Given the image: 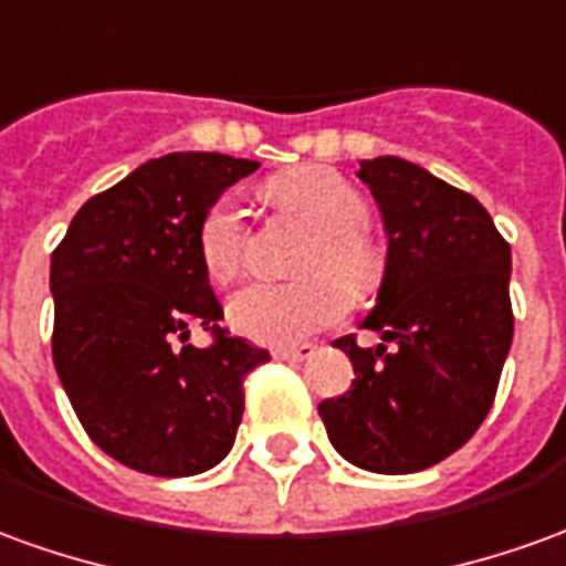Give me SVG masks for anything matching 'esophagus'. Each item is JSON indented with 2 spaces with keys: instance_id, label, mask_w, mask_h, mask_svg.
I'll return each instance as SVG.
<instances>
[{
  "instance_id": "34e87169",
  "label": "esophagus",
  "mask_w": 566,
  "mask_h": 566,
  "mask_svg": "<svg viewBox=\"0 0 566 566\" xmlns=\"http://www.w3.org/2000/svg\"><path fill=\"white\" fill-rule=\"evenodd\" d=\"M315 346L312 343H300V346H275L272 349V358L275 361H291V365H300V361H306Z\"/></svg>"
}]
</instances>
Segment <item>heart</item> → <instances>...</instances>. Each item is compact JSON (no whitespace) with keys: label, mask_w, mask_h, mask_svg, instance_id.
Returning <instances> with one entry per match:
<instances>
[{"label":"heart","mask_w":566,"mask_h":566,"mask_svg":"<svg viewBox=\"0 0 566 566\" xmlns=\"http://www.w3.org/2000/svg\"><path fill=\"white\" fill-rule=\"evenodd\" d=\"M275 199L318 232L303 260V282H254L229 300V324L254 343L291 346L322 327L337 324L352 296H367L379 282L382 256L361 227L367 205L343 174L306 165L272 184ZM201 270L229 284L244 270V208L239 196H220L199 223Z\"/></svg>","instance_id":"1"}]
</instances>
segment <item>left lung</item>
Segmentation results:
<instances>
[{
    "instance_id": "obj_1",
    "label": "left lung",
    "mask_w": 566,
    "mask_h": 566,
    "mask_svg": "<svg viewBox=\"0 0 566 566\" xmlns=\"http://www.w3.org/2000/svg\"><path fill=\"white\" fill-rule=\"evenodd\" d=\"M386 229L377 303L355 337L349 392L318 405L343 460L379 475L420 472L460 450L488 417L512 346V248L484 205L398 156L358 168Z\"/></svg>"
}]
</instances>
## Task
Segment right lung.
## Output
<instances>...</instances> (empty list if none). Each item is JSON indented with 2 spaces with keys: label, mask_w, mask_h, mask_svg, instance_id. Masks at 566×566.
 I'll return each instance as SVG.
<instances>
[{
  "label": "right lung",
  "mask_w": 566,
  "mask_h": 566,
  "mask_svg": "<svg viewBox=\"0 0 566 566\" xmlns=\"http://www.w3.org/2000/svg\"><path fill=\"white\" fill-rule=\"evenodd\" d=\"M260 165L220 153L149 159L88 199L51 254V355L78 422L128 469L187 478L227 457L244 377L270 352L220 327L199 223ZM199 323L208 350L188 343Z\"/></svg>",
  "instance_id": "obj_1"
}]
</instances>
